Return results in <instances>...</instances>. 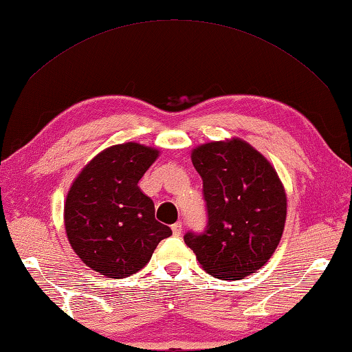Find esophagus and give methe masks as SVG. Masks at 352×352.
I'll use <instances>...</instances> for the list:
<instances>
[{
    "label": "esophagus",
    "mask_w": 352,
    "mask_h": 352,
    "mask_svg": "<svg viewBox=\"0 0 352 352\" xmlns=\"http://www.w3.org/2000/svg\"><path fill=\"white\" fill-rule=\"evenodd\" d=\"M182 230H183V226H182V222L178 221V222H175L174 226H172V233H174L175 236H178L182 233Z\"/></svg>",
    "instance_id": "34e87169"
}]
</instances>
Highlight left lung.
Masks as SVG:
<instances>
[{"mask_svg":"<svg viewBox=\"0 0 352 352\" xmlns=\"http://www.w3.org/2000/svg\"><path fill=\"white\" fill-rule=\"evenodd\" d=\"M202 177L206 230L188 232L185 243L204 270L239 280L258 271L280 243L287 194L274 167L239 138L202 144L192 150Z\"/></svg>","mask_w":352,"mask_h":352,"instance_id":"obj_1","label":"left lung"}]
</instances>
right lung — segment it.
I'll list each match as a JSON object with an SVG mask.
<instances>
[{"label": "right lung", "mask_w": 352, "mask_h": 352, "mask_svg": "<svg viewBox=\"0 0 352 352\" xmlns=\"http://www.w3.org/2000/svg\"><path fill=\"white\" fill-rule=\"evenodd\" d=\"M156 148L125 142L100 152L72 183L64 204L69 243L81 261L111 278L142 270L161 239L155 205L138 183L158 158Z\"/></svg>", "instance_id": "obj_1"}]
</instances>
